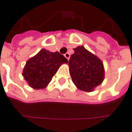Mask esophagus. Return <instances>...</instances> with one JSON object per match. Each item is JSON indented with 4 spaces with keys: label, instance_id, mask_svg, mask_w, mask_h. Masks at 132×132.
I'll use <instances>...</instances> for the list:
<instances>
[{
    "label": "esophagus",
    "instance_id": "esophagus-1",
    "mask_svg": "<svg viewBox=\"0 0 132 132\" xmlns=\"http://www.w3.org/2000/svg\"><path fill=\"white\" fill-rule=\"evenodd\" d=\"M64 56H65V57H66L67 60H69V57H70V55H69V53L67 52V53H66V54L64 55Z\"/></svg>",
    "mask_w": 132,
    "mask_h": 132
}]
</instances>
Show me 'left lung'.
<instances>
[{
	"instance_id": "obj_1",
	"label": "left lung",
	"mask_w": 132,
	"mask_h": 132,
	"mask_svg": "<svg viewBox=\"0 0 132 132\" xmlns=\"http://www.w3.org/2000/svg\"><path fill=\"white\" fill-rule=\"evenodd\" d=\"M73 49L75 52L69 60L72 81L79 89L92 92L103 80V64L97 56L83 46Z\"/></svg>"
}]
</instances>
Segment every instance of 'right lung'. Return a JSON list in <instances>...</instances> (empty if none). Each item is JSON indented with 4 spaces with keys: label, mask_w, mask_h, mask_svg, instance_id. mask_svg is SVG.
I'll return each mask as SVG.
<instances>
[{
    "label": "right lung",
    "mask_w": 132,
    "mask_h": 132,
    "mask_svg": "<svg viewBox=\"0 0 132 132\" xmlns=\"http://www.w3.org/2000/svg\"><path fill=\"white\" fill-rule=\"evenodd\" d=\"M68 63L58 52H52L41 49L37 55L26 62L23 76L29 85L35 89H44L62 63Z\"/></svg>",
    "instance_id": "obj_1"
}]
</instances>
